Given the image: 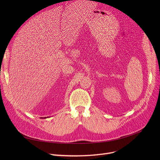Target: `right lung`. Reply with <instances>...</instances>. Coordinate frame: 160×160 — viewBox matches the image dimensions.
<instances>
[{
	"mask_svg": "<svg viewBox=\"0 0 160 160\" xmlns=\"http://www.w3.org/2000/svg\"><path fill=\"white\" fill-rule=\"evenodd\" d=\"M41 118H42V119H43V118H44V119H46L47 117H41Z\"/></svg>",
	"mask_w": 160,
	"mask_h": 160,
	"instance_id": "add662e5",
	"label": "right lung"
}]
</instances>
